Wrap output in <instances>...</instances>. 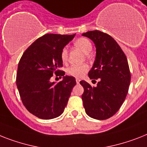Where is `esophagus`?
I'll return each mask as SVG.
<instances>
[{
	"label": "esophagus",
	"instance_id": "34e87169",
	"mask_svg": "<svg viewBox=\"0 0 147 147\" xmlns=\"http://www.w3.org/2000/svg\"><path fill=\"white\" fill-rule=\"evenodd\" d=\"M76 82H77V84H79V82H80L79 78H76Z\"/></svg>",
	"mask_w": 147,
	"mask_h": 147
}]
</instances>
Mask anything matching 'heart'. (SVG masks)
<instances>
[{
    "label": "heart",
    "mask_w": 147,
    "mask_h": 147,
    "mask_svg": "<svg viewBox=\"0 0 147 147\" xmlns=\"http://www.w3.org/2000/svg\"><path fill=\"white\" fill-rule=\"evenodd\" d=\"M75 46L80 49L81 51L85 54H88L92 51V45L88 38H80L75 41ZM62 61L63 63L67 62L68 60V50L66 47L63 48L60 54ZM88 70V66L85 64L84 65H73L69 67L66 70V73L70 76L75 78H81L84 76V74Z\"/></svg>",
    "instance_id": "1"
}]
</instances>
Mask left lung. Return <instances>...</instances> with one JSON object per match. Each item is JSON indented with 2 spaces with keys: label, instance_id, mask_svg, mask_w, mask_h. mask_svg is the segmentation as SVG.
<instances>
[{
  "label": "left lung",
  "instance_id": "obj_1",
  "mask_svg": "<svg viewBox=\"0 0 147 147\" xmlns=\"http://www.w3.org/2000/svg\"><path fill=\"white\" fill-rule=\"evenodd\" d=\"M90 38L96 47V58L88 76L98 79L96 87L85 81L82 98L88 116L104 120L115 115L127 96L131 73L127 57L117 42L109 34L100 31L82 34Z\"/></svg>",
  "mask_w": 147,
  "mask_h": 147
}]
</instances>
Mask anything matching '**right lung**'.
<instances>
[{"label": "right lung", "instance_id": "right-lung-1", "mask_svg": "<svg viewBox=\"0 0 147 147\" xmlns=\"http://www.w3.org/2000/svg\"><path fill=\"white\" fill-rule=\"evenodd\" d=\"M76 34H47L37 39L22 54L18 65L16 86L27 110L41 119L59 116L67 105L76 78L64 76L61 51ZM53 74L63 81L51 82ZM61 78V77H60Z\"/></svg>", "mask_w": 147, "mask_h": 147}]
</instances>
